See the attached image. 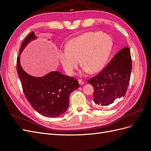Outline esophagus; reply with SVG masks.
I'll return each instance as SVG.
<instances>
[{"label": "esophagus", "instance_id": "esophagus-1", "mask_svg": "<svg viewBox=\"0 0 151 151\" xmlns=\"http://www.w3.org/2000/svg\"><path fill=\"white\" fill-rule=\"evenodd\" d=\"M78 81H79V84L80 85H83L84 84V82L83 81V80H82V79H79L78 80Z\"/></svg>", "mask_w": 151, "mask_h": 151}]
</instances>
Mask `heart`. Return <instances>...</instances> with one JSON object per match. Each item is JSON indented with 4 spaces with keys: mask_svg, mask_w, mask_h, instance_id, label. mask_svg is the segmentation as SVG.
Listing matches in <instances>:
<instances>
[{
    "mask_svg": "<svg viewBox=\"0 0 151 151\" xmlns=\"http://www.w3.org/2000/svg\"><path fill=\"white\" fill-rule=\"evenodd\" d=\"M109 35L99 32H86L70 40L65 49L59 53V60L68 75L75 74L80 60L86 73L101 70L107 62L112 48Z\"/></svg>",
    "mask_w": 151,
    "mask_h": 151,
    "instance_id": "1",
    "label": "heart"
}]
</instances>
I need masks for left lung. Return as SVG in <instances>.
I'll return each mask as SVG.
<instances>
[{
  "label": "left lung",
  "mask_w": 151,
  "mask_h": 151,
  "mask_svg": "<svg viewBox=\"0 0 151 151\" xmlns=\"http://www.w3.org/2000/svg\"><path fill=\"white\" fill-rule=\"evenodd\" d=\"M132 71L129 47L120 50L104 69L88 83L94 88L93 101L99 106H108L117 98L124 97Z\"/></svg>",
  "instance_id": "left-lung-1"
}]
</instances>
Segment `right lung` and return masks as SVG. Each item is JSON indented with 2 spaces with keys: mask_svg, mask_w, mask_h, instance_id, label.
<instances>
[{
  "mask_svg": "<svg viewBox=\"0 0 151 151\" xmlns=\"http://www.w3.org/2000/svg\"><path fill=\"white\" fill-rule=\"evenodd\" d=\"M36 38L33 31L22 42L17 58V72L24 94L31 106L45 116L57 117L67 110L69 96L79 88V84L74 77L57 71L42 77H33L24 71L20 65V54L26 45Z\"/></svg>",
  "mask_w": 151,
  "mask_h": 151,
  "instance_id": "right-lung-1",
  "label": "right lung"
}]
</instances>
